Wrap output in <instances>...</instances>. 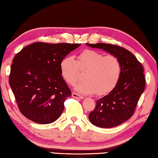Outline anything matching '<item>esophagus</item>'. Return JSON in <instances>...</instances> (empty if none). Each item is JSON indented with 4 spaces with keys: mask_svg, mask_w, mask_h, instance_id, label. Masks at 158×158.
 Returning a JSON list of instances; mask_svg holds the SVG:
<instances>
[{
    "mask_svg": "<svg viewBox=\"0 0 158 158\" xmlns=\"http://www.w3.org/2000/svg\"><path fill=\"white\" fill-rule=\"evenodd\" d=\"M72 96H73V98H79V99H82L84 97L83 96H81L78 94L77 93H75V92H73L72 93Z\"/></svg>",
    "mask_w": 158,
    "mask_h": 158,
    "instance_id": "1",
    "label": "esophagus"
}]
</instances>
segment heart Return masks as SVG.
Wrapping results in <instances>:
<instances>
[{
  "label": "heart",
  "instance_id": "b5f03b06",
  "mask_svg": "<svg viewBox=\"0 0 158 158\" xmlns=\"http://www.w3.org/2000/svg\"><path fill=\"white\" fill-rule=\"evenodd\" d=\"M61 75L70 85L78 81L80 71H86L82 81L76 89L82 94L106 95L119 82L122 73L120 60L113 55H105L94 50H85L77 56L76 60L66 57L60 64Z\"/></svg>",
  "mask_w": 158,
  "mask_h": 158
}]
</instances>
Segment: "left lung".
Returning <instances> with one entry per match:
<instances>
[{"instance_id":"1","label":"left lung","mask_w":158,"mask_h":158,"mask_svg":"<svg viewBox=\"0 0 158 158\" xmlns=\"http://www.w3.org/2000/svg\"><path fill=\"white\" fill-rule=\"evenodd\" d=\"M87 45L115 55L122 64V73L117 86L108 94L96 101L95 109L89 115L91 123L98 127L117 126L133 115L144 91L146 80L143 66L131 52L123 47L105 43Z\"/></svg>"}]
</instances>
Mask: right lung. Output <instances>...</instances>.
Wrapping results in <instances>:
<instances>
[{
    "mask_svg": "<svg viewBox=\"0 0 158 158\" xmlns=\"http://www.w3.org/2000/svg\"><path fill=\"white\" fill-rule=\"evenodd\" d=\"M80 44L36 42L15 55L9 83L21 114L33 122L48 124L62 114L71 90L60 64Z\"/></svg>",
    "mask_w": 158,
    "mask_h": 158,
    "instance_id": "1",
    "label": "right lung"
}]
</instances>
